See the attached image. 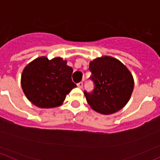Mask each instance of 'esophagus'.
Returning a JSON list of instances; mask_svg holds the SVG:
<instances>
[{"mask_svg": "<svg viewBox=\"0 0 160 160\" xmlns=\"http://www.w3.org/2000/svg\"><path fill=\"white\" fill-rule=\"evenodd\" d=\"M83 82H82V81L77 83V87H78L79 88H82V87H83Z\"/></svg>", "mask_w": 160, "mask_h": 160, "instance_id": "obj_1", "label": "esophagus"}]
</instances>
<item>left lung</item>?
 Returning a JSON list of instances; mask_svg holds the SVG:
<instances>
[{"mask_svg": "<svg viewBox=\"0 0 160 160\" xmlns=\"http://www.w3.org/2000/svg\"><path fill=\"white\" fill-rule=\"evenodd\" d=\"M89 70L94 88L91 92L84 90V95L91 108L102 114L121 110L133 90V78L128 69L117 59L102 57L90 62Z\"/></svg>", "mask_w": 160, "mask_h": 160, "instance_id": "obj_1", "label": "left lung"}]
</instances>
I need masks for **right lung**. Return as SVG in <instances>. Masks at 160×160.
<instances>
[{
	"mask_svg": "<svg viewBox=\"0 0 160 160\" xmlns=\"http://www.w3.org/2000/svg\"><path fill=\"white\" fill-rule=\"evenodd\" d=\"M73 68L60 58H37L23 70L21 86L27 98L40 108L61 105L67 94L77 87L72 81Z\"/></svg>",
	"mask_w": 160,
	"mask_h": 160,
	"instance_id": "right-lung-1",
	"label": "right lung"
}]
</instances>
